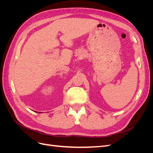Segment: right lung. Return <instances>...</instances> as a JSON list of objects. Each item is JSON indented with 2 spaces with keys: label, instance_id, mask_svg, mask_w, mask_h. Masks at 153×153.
<instances>
[{
  "label": "right lung",
  "instance_id": "obj_1",
  "mask_svg": "<svg viewBox=\"0 0 153 153\" xmlns=\"http://www.w3.org/2000/svg\"><path fill=\"white\" fill-rule=\"evenodd\" d=\"M39 113H41V112H39Z\"/></svg>",
  "mask_w": 153,
  "mask_h": 153
}]
</instances>
